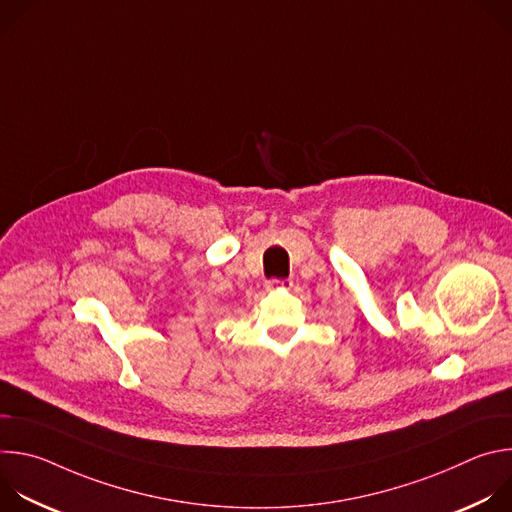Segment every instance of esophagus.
Wrapping results in <instances>:
<instances>
[{"label":"esophagus","mask_w":512,"mask_h":512,"mask_svg":"<svg viewBox=\"0 0 512 512\" xmlns=\"http://www.w3.org/2000/svg\"><path fill=\"white\" fill-rule=\"evenodd\" d=\"M291 285V279H269L265 283L267 289H279V287H289Z\"/></svg>","instance_id":"obj_1"}]
</instances>
